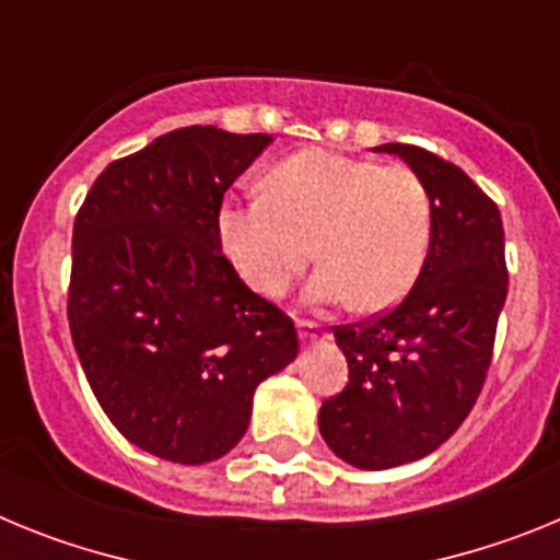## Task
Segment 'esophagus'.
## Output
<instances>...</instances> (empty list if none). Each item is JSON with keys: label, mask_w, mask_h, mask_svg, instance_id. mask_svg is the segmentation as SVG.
I'll return each mask as SVG.
<instances>
[{"label": "esophagus", "mask_w": 560, "mask_h": 560, "mask_svg": "<svg viewBox=\"0 0 560 560\" xmlns=\"http://www.w3.org/2000/svg\"><path fill=\"white\" fill-rule=\"evenodd\" d=\"M323 336H325L323 325L314 323V319H300V339L316 341V339H323Z\"/></svg>", "instance_id": "34e87169"}]
</instances>
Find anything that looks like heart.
<instances>
[{
	"label": "heart",
	"mask_w": 560,
	"mask_h": 560,
	"mask_svg": "<svg viewBox=\"0 0 560 560\" xmlns=\"http://www.w3.org/2000/svg\"><path fill=\"white\" fill-rule=\"evenodd\" d=\"M219 241L252 291L283 296L308 260H323L311 294L395 305L418 280L432 244V199L407 165L300 151L266 173V196L224 201Z\"/></svg>",
	"instance_id": "heart-1"
}]
</instances>
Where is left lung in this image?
I'll use <instances>...</instances> for the list:
<instances>
[{"label":"left lung","mask_w":560,"mask_h":560,"mask_svg":"<svg viewBox=\"0 0 560 560\" xmlns=\"http://www.w3.org/2000/svg\"><path fill=\"white\" fill-rule=\"evenodd\" d=\"M432 199V244L407 296L389 311L336 325L348 359L345 389L323 400L319 432L336 457L384 471L446 443L488 378L508 296L497 201L427 148L387 142Z\"/></svg>","instance_id":"obj_1"}]
</instances>
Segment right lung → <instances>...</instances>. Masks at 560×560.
<instances>
[{"mask_svg": "<svg viewBox=\"0 0 560 560\" xmlns=\"http://www.w3.org/2000/svg\"><path fill=\"white\" fill-rule=\"evenodd\" d=\"M266 145L176 128L114 160L75 215L67 316L81 368L117 432L171 463L235 448L257 384L300 350L294 319L219 241L224 192Z\"/></svg>", "mask_w": 560, "mask_h": 560, "instance_id": "right-lung-1", "label": "right lung"}]
</instances>
